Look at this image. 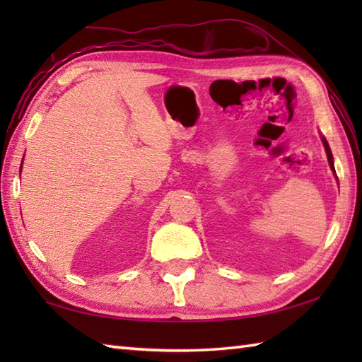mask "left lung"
I'll use <instances>...</instances> for the list:
<instances>
[{"instance_id":"8db88e82","label":"left lung","mask_w":362,"mask_h":362,"mask_svg":"<svg viewBox=\"0 0 362 362\" xmlns=\"http://www.w3.org/2000/svg\"><path fill=\"white\" fill-rule=\"evenodd\" d=\"M320 138H322V143H324V148H325V152H327V158H328L329 168H332L333 174L336 175V171H334V163H333V153H332V149H329V144H328V141L325 140V136H320Z\"/></svg>"}]
</instances>
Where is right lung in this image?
<instances>
[{"label": "right lung", "mask_w": 362, "mask_h": 362, "mask_svg": "<svg viewBox=\"0 0 362 362\" xmlns=\"http://www.w3.org/2000/svg\"><path fill=\"white\" fill-rule=\"evenodd\" d=\"M21 165H23V161H21ZM20 173H21V171H20Z\"/></svg>", "instance_id": "obj_1"}]
</instances>
